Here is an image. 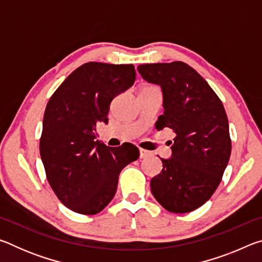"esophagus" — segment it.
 <instances>
[{
  "label": "esophagus",
  "instance_id": "34e87169",
  "mask_svg": "<svg viewBox=\"0 0 262 262\" xmlns=\"http://www.w3.org/2000/svg\"><path fill=\"white\" fill-rule=\"evenodd\" d=\"M151 152L148 151V150H144V149H140V158H145V157H149Z\"/></svg>",
  "mask_w": 262,
  "mask_h": 262
}]
</instances>
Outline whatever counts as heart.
Wrapping results in <instances>:
<instances>
[{
	"label": "heart",
	"instance_id": "heart-1",
	"mask_svg": "<svg viewBox=\"0 0 262 262\" xmlns=\"http://www.w3.org/2000/svg\"><path fill=\"white\" fill-rule=\"evenodd\" d=\"M149 88H155V86H152V85H144L142 89H149Z\"/></svg>",
	"mask_w": 262,
	"mask_h": 262
}]
</instances>
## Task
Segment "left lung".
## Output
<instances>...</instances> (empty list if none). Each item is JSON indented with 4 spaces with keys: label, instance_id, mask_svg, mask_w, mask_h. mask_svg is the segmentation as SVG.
I'll use <instances>...</instances> for the list:
<instances>
[{
    "label": "left lung",
    "instance_id": "obj_1",
    "mask_svg": "<svg viewBox=\"0 0 262 262\" xmlns=\"http://www.w3.org/2000/svg\"><path fill=\"white\" fill-rule=\"evenodd\" d=\"M143 79L162 88L164 113L156 129L176 133L171 158L150 181L155 199L166 210L185 214L206 203L223 177L231 155L224 106L196 70L180 61L140 64Z\"/></svg>",
    "mask_w": 262,
    "mask_h": 262
}]
</instances>
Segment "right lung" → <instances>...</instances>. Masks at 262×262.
<instances>
[{
	"mask_svg": "<svg viewBox=\"0 0 262 262\" xmlns=\"http://www.w3.org/2000/svg\"><path fill=\"white\" fill-rule=\"evenodd\" d=\"M135 75L133 64L88 62L47 103L40 156L52 189L70 210H103L114 198L122 168L140 156L132 143L113 149L96 141L98 123L108 122L111 101L134 84Z\"/></svg>",
	"mask_w": 262,
	"mask_h": 262,
	"instance_id": "1",
	"label": "right lung"
}]
</instances>
